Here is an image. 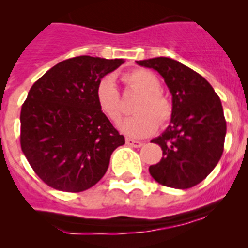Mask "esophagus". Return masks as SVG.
I'll use <instances>...</instances> for the list:
<instances>
[{
    "label": "esophagus",
    "mask_w": 248,
    "mask_h": 248,
    "mask_svg": "<svg viewBox=\"0 0 248 248\" xmlns=\"http://www.w3.org/2000/svg\"><path fill=\"white\" fill-rule=\"evenodd\" d=\"M126 144L131 148H140V146H143L144 143L143 141H139V140H133V139H126Z\"/></svg>",
    "instance_id": "esophagus-1"
}]
</instances>
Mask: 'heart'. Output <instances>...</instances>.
<instances>
[{
  "instance_id": "1",
  "label": "heart",
  "mask_w": 248,
  "mask_h": 248,
  "mask_svg": "<svg viewBox=\"0 0 248 248\" xmlns=\"http://www.w3.org/2000/svg\"><path fill=\"white\" fill-rule=\"evenodd\" d=\"M123 80L131 88L139 91L140 95L133 105V110L137 113L119 123L120 130L130 138H144L153 134L157 129V122L163 124L171 114V105L159 92V79L148 69L139 68L124 74ZM95 102L108 119L113 122L119 119L122 115L119 92L110 76L98 82Z\"/></svg>"
}]
</instances>
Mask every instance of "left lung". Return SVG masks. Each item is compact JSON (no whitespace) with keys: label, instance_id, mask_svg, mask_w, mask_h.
I'll return each instance as SVG.
<instances>
[{"label":"left lung","instance_id":"8db88e82","mask_svg":"<svg viewBox=\"0 0 248 248\" xmlns=\"http://www.w3.org/2000/svg\"><path fill=\"white\" fill-rule=\"evenodd\" d=\"M163 77L172 95L171 119L159 144L163 157L151 165L154 180L174 189L198 185L217 165L226 137V120L218 95L207 80L168 57L137 61Z\"/></svg>","mask_w":248,"mask_h":248}]
</instances>
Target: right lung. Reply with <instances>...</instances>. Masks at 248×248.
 <instances>
[{"label":"right lung","instance_id":"add662e5","mask_svg":"<svg viewBox=\"0 0 248 248\" xmlns=\"http://www.w3.org/2000/svg\"><path fill=\"white\" fill-rule=\"evenodd\" d=\"M123 63L91 56L65 59L28 92L21 109V148L50 187L89 189L107 172L111 153L125 144L95 102L98 82Z\"/></svg>","mask_w":248,"mask_h":248}]
</instances>
